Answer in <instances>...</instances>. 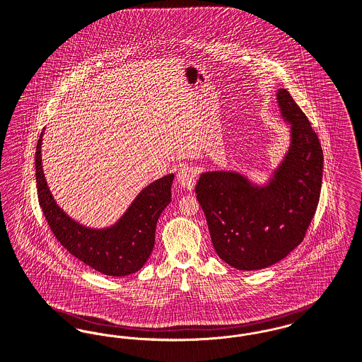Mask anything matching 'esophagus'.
<instances>
[{
    "instance_id": "obj_1",
    "label": "esophagus",
    "mask_w": 362,
    "mask_h": 362,
    "mask_svg": "<svg viewBox=\"0 0 362 362\" xmlns=\"http://www.w3.org/2000/svg\"><path fill=\"white\" fill-rule=\"evenodd\" d=\"M197 180V170L192 165H182L177 170V182L182 187L192 190Z\"/></svg>"
}]
</instances>
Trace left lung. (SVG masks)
Instances as JSON below:
<instances>
[{"label": "left lung", "instance_id": "obj_1", "mask_svg": "<svg viewBox=\"0 0 362 362\" xmlns=\"http://www.w3.org/2000/svg\"><path fill=\"white\" fill-rule=\"evenodd\" d=\"M291 146L272 180L253 186L236 172H206L195 186L216 253L242 271L276 264L303 240L319 204L324 156L317 134L286 88L277 91Z\"/></svg>", "mask_w": 362, "mask_h": 362}]
</instances>
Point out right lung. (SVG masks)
<instances>
[{"label": "right lung", "mask_w": 362, "mask_h": 362, "mask_svg": "<svg viewBox=\"0 0 362 362\" xmlns=\"http://www.w3.org/2000/svg\"><path fill=\"white\" fill-rule=\"evenodd\" d=\"M42 135L35 151L37 192L43 216L56 239L71 255L104 275L127 276L139 271L153 250L157 220L170 202L173 175L145 187L113 227L86 228L69 218L49 192L41 158Z\"/></svg>", "instance_id": "add662e5"}]
</instances>
